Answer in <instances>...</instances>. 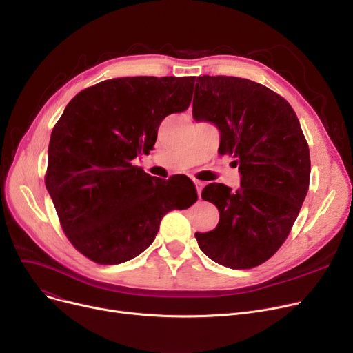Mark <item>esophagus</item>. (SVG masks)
Returning a JSON list of instances; mask_svg holds the SVG:
<instances>
[{
  "label": "esophagus",
  "mask_w": 353,
  "mask_h": 353,
  "mask_svg": "<svg viewBox=\"0 0 353 353\" xmlns=\"http://www.w3.org/2000/svg\"><path fill=\"white\" fill-rule=\"evenodd\" d=\"M194 184H196V189H197V194H199V197H200V194H201V189L205 188V183L200 181V180H196V181H194Z\"/></svg>",
  "instance_id": "esophagus-1"
}]
</instances>
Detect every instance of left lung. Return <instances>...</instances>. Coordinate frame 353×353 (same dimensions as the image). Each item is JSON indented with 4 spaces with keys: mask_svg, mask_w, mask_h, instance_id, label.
Returning <instances> with one entry per match:
<instances>
[{
    "mask_svg": "<svg viewBox=\"0 0 353 353\" xmlns=\"http://www.w3.org/2000/svg\"><path fill=\"white\" fill-rule=\"evenodd\" d=\"M193 117L220 130L219 153L234 157L240 188L210 183L201 197L217 206L216 229L196 233L199 248L230 269L265 263L289 236L309 190L310 156L290 104L248 79L197 77Z\"/></svg>",
    "mask_w": 353,
    "mask_h": 353,
    "instance_id": "8db88e82",
    "label": "left lung"
}]
</instances>
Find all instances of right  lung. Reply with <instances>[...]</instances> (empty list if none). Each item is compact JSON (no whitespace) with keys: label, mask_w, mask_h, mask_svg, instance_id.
<instances>
[{"label":"right lung","mask_w":353,"mask_h":353,"mask_svg":"<svg viewBox=\"0 0 353 353\" xmlns=\"http://www.w3.org/2000/svg\"><path fill=\"white\" fill-rule=\"evenodd\" d=\"M196 77H123L84 88L55 123L46 188L70 243L99 265L153 243L163 216L197 200L192 180L154 179L132 160L150 152L164 117L188 110Z\"/></svg>","instance_id":"add662e5"}]
</instances>
